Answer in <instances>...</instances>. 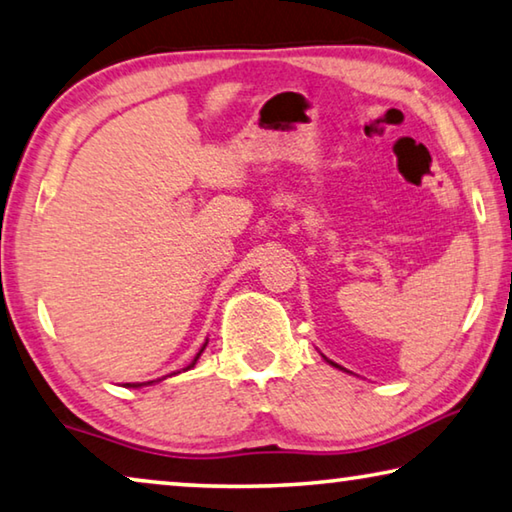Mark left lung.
I'll return each instance as SVG.
<instances>
[{"label": "left lung", "instance_id": "8db88e82", "mask_svg": "<svg viewBox=\"0 0 512 512\" xmlns=\"http://www.w3.org/2000/svg\"><path fill=\"white\" fill-rule=\"evenodd\" d=\"M330 364H335V362H330ZM335 367H337V364H335Z\"/></svg>", "mask_w": 512, "mask_h": 512}]
</instances>
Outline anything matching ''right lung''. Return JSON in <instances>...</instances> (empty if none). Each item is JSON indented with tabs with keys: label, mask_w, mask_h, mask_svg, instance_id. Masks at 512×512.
<instances>
[{
	"label": "right lung",
	"mask_w": 512,
	"mask_h": 512,
	"mask_svg": "<svg viewBox=\"0 0 512 512\" xmlns=\"http://www.w3.org/2000/svg\"><path fill=\"white\" fill-rule=\"evenodd\" d=\"M202 351H205V346H202V348H200V351H198V355H196V360L200 358V353H202ZM196 360H193V362H191V364H189V367H186V369H191V367H193V364H196ZM150 383H154V380H148V383H143V385H150ZM129 387H141V385H129Z\"/></svg>",
	"instance_id": "obj_1"
}]
</instances>
